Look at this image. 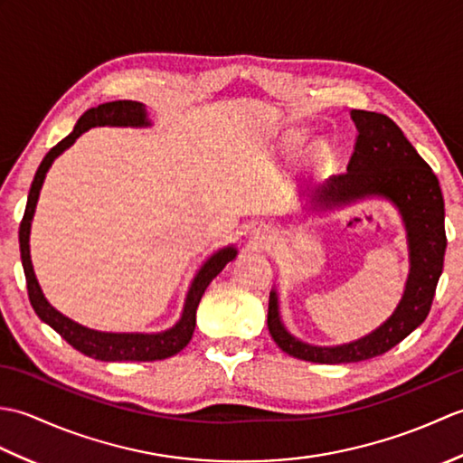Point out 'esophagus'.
Here are the masks:
<instances>
[{
    "label": "esophagus",
    "instance_id": "1",
    "mask_svg": "<svg viewBox=\"0 0 463 463\" xmlns=\"http://www.w3.org/2000/svg\"><path fill=\"white\" fill-rule=\"evenodd\" d=\"M260 237H264V234H260ZM257 239H259V237H257Z\"/></svg>",
    "mask_w": 463,
    "mask_h": 463
}]
</instances>
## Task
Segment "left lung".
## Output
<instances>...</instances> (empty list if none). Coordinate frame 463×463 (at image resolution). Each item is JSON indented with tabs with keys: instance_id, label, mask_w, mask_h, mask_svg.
<instances>
[{
	"instance_id": "obj_1",
	"label": "left lung",
	"mask_w": 463,
	"mask_h": 463,
	"mask_svg": "<svg viewBox=\"0 0 463 463\" xmlns=\"http://www.w3.org/2000/svg\"><path fill=\"white\" fill-rule=\"evenodd\" d=\"M358 139L348 171L330 179L318 203L336 204L364 194H383L398 204L410 241V279L396 312L378 330L344 346L320 348L284 330L277 292L269 298V332L288 356L314 364H350L382 356L414 332L430 314L439 274L444 270V196L438 176L406 139L400 127L382 113L354 109Z\"/></svg>"
}]
</instances>
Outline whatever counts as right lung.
I'll return each instance as SVG.
<instances>
[{
	"instance_id": "1",
	"label": "right lung",
	"mask_w": 463,
	"mask_h": 463,
	"mask_svg": "<svg viewBox=\"0 0 463 463\" xmlns=\"http://www.w3.org/2000/svg\"><path fill=\"white\" fill-rule=\"evenodd\" d=\"M95 125H146L145 107L137 101H111L99 107H93V109H87L80 117V121H77L75 129L43 156V161L39 165V169L33 176L24 219L22 224H19V250H22V264L25 272L29 302H32V307L39 318L47 322L67 344H71L75 350L83 352L85 356L90 358L105 362H153L171 358L191 342L196 324V307H199L203 294L211 284V280L224 269L226 262L234 259V254H237L234 249H222L216 252L214 257L206 260L204 267L196 274L189 294H186L181 320L176 322V326L161 334H111L80 326L77 322L63 317L61 312H57L52 304L43 298L42 288H39V284L35 280L32 259H29V226H32L39 189H42L45 173L49 166H52L55 156L61 155L69 145H73L77 137L85 133L87 129H91Z\"/></svg>"
}]
</instances>
